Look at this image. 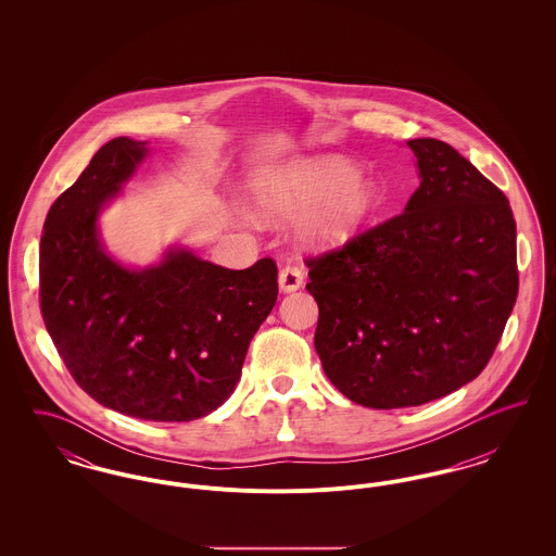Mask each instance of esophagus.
<instances>
[{"label": "esophagus", "instance_id": "esophagus-1", "mask_svg": "<svg viewBox=\"0 0 556 556\" xmlns=\"http://www.w3.org/2000/svg\"><path fill=\"white\" fill-rule=\"evenodd\" d=\"M304 283V275L300 266L288 265L279 270V290L283 293L300 290Z\"/></svg>", "mask_w": 556, "mask_h": 556}]
</instances>
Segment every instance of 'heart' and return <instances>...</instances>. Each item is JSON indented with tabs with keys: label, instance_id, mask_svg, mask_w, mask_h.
I'll return each instance as SVG.
<instances>
[{
	"label": "heart",
	"instance_id": "heart-1",
	"mask_svg": "<svg viewBox=\"0 0 556 556\" xmlns=\"http://www.w3.org/2000/svg\"><path fill=\"white\" fill-rule=\"evenodd\" d=\"M252 191L258 214L268 220L302 216L295 239L313 252L342 248L367 223L379 200L375 179L336 156L293 160L258 177Z\"/></svg>",
	"mask_w": 556,
	"mask_h": 556
}]
</instances>
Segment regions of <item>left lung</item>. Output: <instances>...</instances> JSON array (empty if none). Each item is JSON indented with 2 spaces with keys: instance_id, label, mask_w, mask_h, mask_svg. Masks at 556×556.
I'll use <instances>...</instances> for the list:
<instances>
[{
  "instance_id": "left-lung-1",
  "label": "left lung",
  "mask_w": 556,
  "mask_h": 556,
  "mask_svg": "<svg viewBox=\"0 0 556 556\" xmlns=\"http://www.w3.org/2000/svg\"><path fill=\"white\" fill-rule=\"evenodd\" d=\"M406 146L421 184L404 212L308 261L323 370L369 408L419 406L473 381L519 290L503 191L440 139Z\"/></svg>"
}]
</instances>
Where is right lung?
I'll return each instance as SVG.
<instances>
[{
    "instance_id": "1",
    "label": "right lung",
    "mask_w": 556,
    "mask_h": 556,
    "mask_svg": "<svg viewBox=\"0 0 556 556\" xmlns=\"http://www.w3.org/2000/svg\"><path fill=\"white\" fill-rule=\"evenodd\" d=\"M148 141L116 137L48 212L41 315L80 388L143 421H193L233 394L250 340L277 302L270 258L243 270L181 243L148 266L108 252L100 216L150 159Z\"/></svg>"
}]
</instances>
